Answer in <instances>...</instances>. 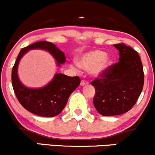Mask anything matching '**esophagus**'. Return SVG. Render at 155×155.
Segmentation results:
<instances>
[{
  "mask_svg": "<svg viewBox=\"0 0 155 155\" xmlns=\"http://www.w3.org/2000/svg\"><path fill=\"white\" fill-rule=\"evenodd\" d=\"M88 81H87L86 80H82L81 82V85L82 86H86V85H88Z\"/></svg>",
  "mask_w": 155,
  "mask_h": 155,
  "instance_id": "1",
  "label": "esophagus"
}]
</instances>
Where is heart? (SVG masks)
<instances>
[{
    "label": "heart",
    "mask_w": 155,
    "mask_h": 155,
    "mask_svg": "<svg viewBox=\"0 0 155 155\" xmlns=\"http://www.w3.org/2000/svg\"><path fill=\"white\" fill-rule=\"evenodd\" d=\"M110 64V58L106 55L105 52L95 50L83 54L80 57L78 64L75 65L90 70L94 75H99L108 68Z\"/></svg>",
    "instance_id": "heart-1"
}]
</instances>
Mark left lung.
Returning <instances> with one entry per match:
<instances>
[{
	"label": "left lung",
	"instance_id": "left-lung-1",
	"mask_svg": "<svg viewBox=\"0 0 155 155\" xmlns=\"http://www.w3.org/2000/svg\"><path fill=\"white\" fill-rule=\"evenodd\" d=\"M114 47L119 52V61L91 83L95 88L94 105L105 116L129 111L136 103L144 83L143 65L138 52L124 43Z\"/></svg>",
	"mask_w": 155,
	"mask_h": 155
}]
</instances>
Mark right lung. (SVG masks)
Instances as JSON below:
<instances>
[{"label": "right lung", "instance_id": "obj_1", "mask_svg": "<svg viewBox=\"0 0 155 155\" xmlns=\"http://www.w3.org/2000/svg\"><path fill=\"white\" fill-rule=\"evenodd\" d=\"M36 48L44 49L51 53L58 66L65 62L64 53L53 43L48 41L33 43L22 48L17 55L12 71V86L17 99L24 108L37 116L53 117L63 110L70 94L81 83V78L78 76L69 77L58 73L51 82L43 88L37 89L26 88L19 81L17 67L22 55L29 50Z\"/></svg>", "mask_w": 155, "mask_h": 155}]
</instances>
